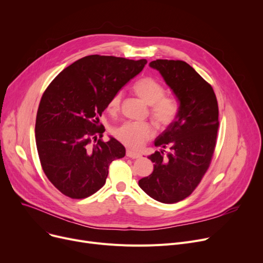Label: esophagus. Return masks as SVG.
Instances as JSON below:
<instances>
[{
	"label": "esophagus",
	"mask_w": 263,
	"mask_h": 263,
	"mask_svg": "<svg viewBox=\"0 0 263 263\" xmlns=\"http://www.w3.org/2000/svg\"><path fill=\"white\" fill-rule=\"evenodd\" d=\"M127 157L131 159H139L141 158V154L139 153H134L132 150H127Z\"/></svg>",
	"instance_id": "34e87169"
}]
</instances>
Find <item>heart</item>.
Returning <instances> with one entry per match:
<instances>
[{
    "label": "heart",
    "instance_id": "1",
    "mask_svg": "<svg viewBox=\"0 0 263 263\" xmlns=\"http://www.w3.org/2000/svg\"><path fill=\"white\" fill-rule=\"evenodd\" d=\"M132 89L145 103L151 105L150 115L158 128H170L180 116V102L174 97L165 96L164 86L156 79L145 77L137 80ZM121 101L122 92L118 91L108 101L107 109L112 114L118 113L121 107ZM153 128L149 123L139 122H126L114 131L116 139L131 149L141 148L153 136Z\"/></svg>",
    "mask_w": 263,
    "mask_h": 263
}]
</instances>
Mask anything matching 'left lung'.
<instances>
[{
  "label": "left lung",
  "instance_id": "obj_1",
  "mask_svg": "<svg viewBox=\"0 0 263 263\" xmlns=\"http://www.w3.org/2000/svg\"><path fill=\"white\" fill-rule=\"evenodd\" d=\"M149 66L171 87L181 112L178 120L155 141L160 151L148 158L154 172L139 181L140 187L163 203L183 200L194 191L214 154L218 129V105L212 86L183 61L157 60ZM165 147L170 151L165 155Z\"/></svg>",
  "mask_w": 263,
  "mask_h": 263
}]
</instances>
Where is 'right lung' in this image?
<instances>
[{"label":"right lung","mask_w":263,"mask_h":263,"mask_svg":"<svg viewBox=\"0 0 263 263\" xmlns=\"http://www.w3.org/2000/svg\"><path fill=\"white\" fill-rule=\"evenodd\" d=\"M146 64V60L88 55L65 68L45 90L36 116V146L41 167L64 195L73 199L92 195L104 185L109 164L126 155L114 137L102 141L99 117Z\"/></svg>","instance_id":"obj_1"}]
</instances>
